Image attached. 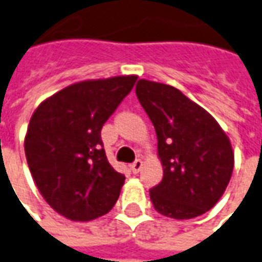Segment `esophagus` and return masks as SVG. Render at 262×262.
Wrapping results in <instances>:
<instances>
[{
    "label": "esophagus",
    "mask_w": 262,
    "mask_h": 262,
    "mask_svg": "<svg viewBox=\"0 0 262 262\" xmlns=\"http://www.w3.org/2000/svg\"><path fill=\"white\" fill-rule=\"evenodd\" d=\"M142 166H143V161H142V159H136V161L130 165L132 172H133V173H138L139 170L142 169Z\"/></svg>",
    "instance_id": "obj_1"
}]
</instances>
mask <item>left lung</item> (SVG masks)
I'll return each instance as SVG.
<instances>
[{
  "label": "left lung",
  "mask_w": 262,
  "mask_h": 262,
  "mask_svg": "<svg viewBox=\"0 0 262 262\" xmlns=\"http://www.w3.org/2000/svg\"><path fill=\"white\" fill-rule=\"evenodd\" d=\"M136 96L155 126L163 168L162 182L150 189L155 209L175 220L208 212L234 170L227 133L205 108L169 84L140 79Z\"/></svg>",
  "instance_id": "obj_1"
}]
</instances>
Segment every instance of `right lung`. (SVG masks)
Listing matches in <instances>:
<instances>
[{"instance_id": "add662e5", "label": "right lung", "mask_w": 262, "mask_h": 262, "mask_svg": "<svg viewBox=\"0 0 262 262\" xmlns=\"http://www.w3.org/2000/svg\"><path fill=\"white\" fill-rule=\"evenodd\" d=\"M138 76L84 80L47 97L34 110L24 139L38 191L57 213L86 222L116 204L124 176L108 163L100 132Z\"/></svg>"}]
</instances>
